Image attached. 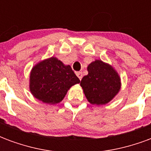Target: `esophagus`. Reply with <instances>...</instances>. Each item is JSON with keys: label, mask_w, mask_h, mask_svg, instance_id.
<instances>
[{"label": "esophagus", "mask_w": 151, "mask_h": 151, "mask_svg": "<svg viewBox=\"0 0 151 151\" xmlns=\"http://www.w3.org/2000/svg\"><path fill=\"white\" fill-rule=\"evenodd\" d=\"M76 74H77V76L78 77V78L80 79V80H82V72H77V73H76Z\"/></svg>", "instance_id": "esophagus-1"}]
</instances>
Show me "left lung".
I'll list each match as a JSON object with an SVG mask.
<instances>
[{
	"label": "left lung",
	"mask_w": 151,
	"mask_h": 151,
	"mask_svg": "<svg viewBox=\"0 0 151 151\" xmlns=\"http://www.w3.org/2000/svg\"><path fill=\"white\" fill-rule=\"evenodd\" d=\"M88 74L82 78L80 85L86 98L93 105H104L111 101L121 88V79L108 63L95 60L87 66Z\"/></svg>",
	"instance_id": "1"
}]
</instances>
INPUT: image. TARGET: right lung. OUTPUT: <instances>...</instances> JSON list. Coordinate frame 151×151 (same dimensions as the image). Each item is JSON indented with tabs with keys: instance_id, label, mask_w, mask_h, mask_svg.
<instances>
[{
	"instance_id": "1",
	"label": "right lung",
	"mask_w": 151,
	"mask_h": 151,
	"mask_svg": "<svg viewBox=\"0 0 151 151\" xmlns=\"http://www.w3.org/2000/svg\"><path fill=\"white\" fill-rule=\"evenodd\" d=\"M79 82L71 66L52 56L32 67L29 89L38 100L47 104H56L62 101L73 86Z\"/></svg>"
}]
</instances>
